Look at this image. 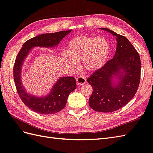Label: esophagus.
I'll use <instances>...</instances> for the list:
<instances>
[{
    "label": "esophagus",
    "instance_id": "obj_1",
    "mask_svg": "<svg viewBox=\"0 0 153 153\" xmlns=\"http://www.w3.org/2000/svg\"><path fill=\"white\" fill-rule=\"evenodd\" d=\"M87 79L84 76H79L76 77V82L77 85H83L86 83Z\"/></svg>",
    "mask_w": 153,
    "mask_h": 153
}]
</instances>
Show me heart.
I'll use <instances>...</instances> for the list:
<instances>
[{
    "label": "heart",
    "mask_w": 153,
    "mask_h": 153,
    "mask_svg": "<svg viewBox=\"0 0 153 153\" xmlns=\"http://www.w3.org/2000/svg\"><path fill=\"white\" fill-rule=\"evenodd\" d=\"M110 51V45L102 37L80 36L70 39L66 52L62 57L68 65L76 67L77 61L82 59L84 68L94 72L105 65Z\"/></svg>",
    "instance_id": "heart-1"
}]
</instances>
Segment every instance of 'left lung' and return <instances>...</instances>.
I'll list each match as a JSON object with an SVG mask.
<instances>
[{
  "label": "left lung",
  "mask_w": 153,
  "mask_h": 153,
  "mask_svg": "<svg viewBox=\"0 0 153 153\" xmlns=\"http://www.w3.org/2000/svg\"><path fill=\"white\" fill-rule=\"evenodd\" d=\"M100 29L115 37L116 51L112 59L87 79L93 89L88 104L96 111L111 112L124 107L134 96L140 81L141 61L126 37L108 28Z\"/></svg>",
  "instance_id": "left-lung-1"
}]
</instances>
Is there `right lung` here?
I'll list each match as a JSON object with an SVG mask.
<instances>
[{"instance_id": "add662e5", "label": "right lung", "mask_w": 153, "mask_h": 153, "mask_svg": "<svg viewBox=\"0 0 153 153\" xmlns=\"http://www.w3.org/2000/svg\"><path fill=\"white\" fill-rule=\"evenodd\" d=\"M72 30L56 33H44L29 39L22 45L15 59L13 67V77L17 91L25 105L31 110L42 114H55L65 107L69 94L76 88V82L74 77H61L53 86L51 91L45 96H36L27 92L22 85V67L26 57L34 47L53 48Z\"/></svg>"}]
</instances>
